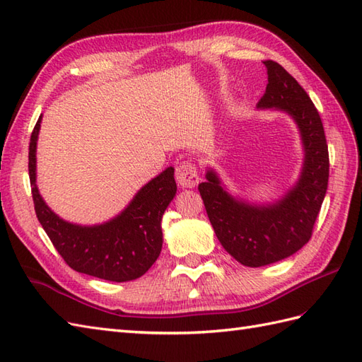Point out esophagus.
Wrapping results in <instances>:
<instances>
[{
    "label": "esophagus",
    "mask_w": 362,
    "mask_h": 362,
    "mask_svg": "<svg viewBox=\"0 0 362 362\" xmlns=\"http://www.w3.org/2000/svg\"><path fill=\"white\" fill-rule=\"evenodd\" d=\"M175 180L182 188H194L199 183V173L194 163L183 162L175 168Z\"/></svg>",
    "instance_id": "1"
}]
</instances>
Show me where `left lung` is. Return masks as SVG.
Instances as JSON below:
<instances>
[{
  "label": "left lung",
  "mask_w": 362,
  "mask_h": 362,
  "mask_svg": "<svg viewBox=\"0 0 362 362\" xmlns=\"http://www.w3.org/2000/svg\"><path fill=\"white\" fill-rule=\"evenodd\" d=\"M264 64L268 85L257 107L287 112L298 124L304 148L298 182L279 200L265 205L231 196L211 168L206 171V182L199 185L217 239L247 267L274 264L304 247L312 238L329 185V148L317 109L279 63L267 60Z\"/></svg>",
  "instance_id": "8db88e82"
}]
</instances>
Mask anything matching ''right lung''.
Here are the masks:
<instances>
[{"label": "right lung", "instance_id": "1", "mask_svg": "<svg viewBox=\"0 0 362 362\" xmlns=\"http://www.w3.org/2000/svg\"><path fill=\"white\" fill-rule=\"evenodd\" d=\"M41 115L29 143V177L38 221L50 242L72 270L105 281L126 282L145 274L162 251V217L177 185L174 168H166L132 197L114 219L100 225L63 221L50 209L37 188V140Z\"/></svg>", "mask_w": 362, "mask_h": 362}]
</instances>
